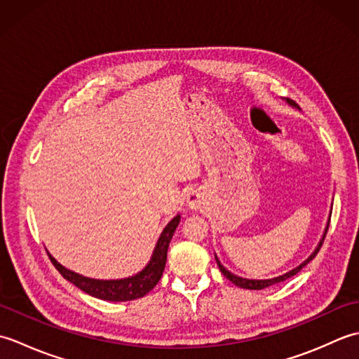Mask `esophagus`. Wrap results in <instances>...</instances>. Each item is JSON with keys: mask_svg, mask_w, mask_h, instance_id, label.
<instances>
[{"mask_svg": "<svg viewBox=\"0 0 359 359\" xmlns=\"http://www.w3.org/2000/svg\"><path fill=\"white\" fill-rule=\"evenodd\" d=\"M202 201H203V197L199 191H191V193H188V196H187L188 208L193 210V211L199 210L202 207V203H203Z\"/></svg>", "mask_w": 359, "mask_h": 359, "instance_id": "1", "label": "esophagus"}]
</instances>
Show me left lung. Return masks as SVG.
I'll return each mask as SVG.
<instances>
[{
  "mask_svg": "<svg viewBox=\"0 0 359 359\" xmlns=\"http://www.w3.org/2000/svg\"><path fill=\"white\" fill-rule=\"evenodd\" d=\"M284 100H285L290 106H292V108H297V104H296L293 100H290V98H284ZM329 225H330V217H329V222H327V226H325V230H324L323 238H321V241H319L318 247L315 248L313 253H311L302 264L297 265L296 269L290 270V271H287L285 274H282V276H278V278H271V279H245V278H241V276H238V274L228 271V270L225 269V266H224L222 264H220L219 257H217L216 253H215L216 262H217L219 269H220V271H222L224 276H225L228 280H231L234 285H238V287H241V288H247V290H262V288H266V287H271V285H274V284H279V282H284V280H287L288 278L294 276V274H296L297 271H301V270L304 269V266H306L310 261H313V257L318 255V251H319V248H321L323 242H324V239H325V234H327V230H329Z\"/></svg>",
  "mask_w": 359,
  "mask_h": 359,
  "instance_id": "left-lung-1",
  "label": "left lung"
}]
</instances>
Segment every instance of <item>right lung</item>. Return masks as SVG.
<instances>
[{"label": "right lung", "instance_id": "add662e5", "mask_svg": "<svg viewBox=\"0 0 359 359\" xmlns=\"http://www.w3.org/2000/svg\"><path fill=\"white\" fill-rule=\"evenodd\" d=\"M180 222V215L172 217L168 225L163 228L162 234L156 243V248L152 251V256L149 259L148 265L144 266L142 271H139L134 276L123 278V279H94L86 278L83 274L75 273L69 269H66L62 264L57 262L55 257H52L50 253L49 259L53 266L60 271V274L65 279H67L75 287H79L83 292L98 297L103 301H112V302H123V301H134L143 297L149 293L152 288L157 285L165 270L166 264V253L170 242L172 239V234Z\"/></svg>", "mask_w": 359, "mask_h": 359}]
</instances>
